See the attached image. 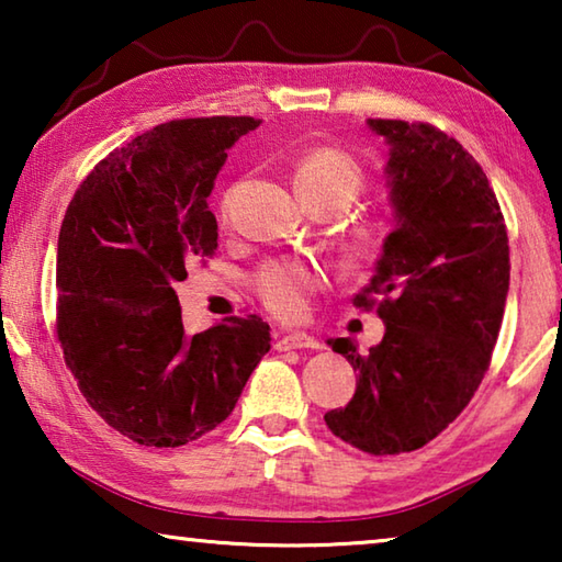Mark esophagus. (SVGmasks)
<instances>
[{
	"instance_id": "34e87169",
	"label": "esophagus",
	"mask_w": 562,
	"mask_h": 562,
	"mask_svg": "<svg viewBox=\"0 0 562 562\" xmlns=\"http://www.w3.org/2000/svg\"><path fill=\"white\" fill-rule=\"evenodd\" d=\"M322 345L304 331H288V335H280L274 339V349L278 351H290V349H319Z\"/></svg>"
}]
</instances>
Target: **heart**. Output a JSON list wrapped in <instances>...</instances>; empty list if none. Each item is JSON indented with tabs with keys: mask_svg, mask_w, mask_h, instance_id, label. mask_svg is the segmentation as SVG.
<instances>
[{
	"mask_svg": "<svg viewBox=\"0 0 562 562\" xmlns=\"http://www.w3.org/2000/svg\"><path fill=\"white\" fill-rule=\"evenodd\" d=\"M294 183L315 211H345L367 188V173L355 156L335 146L310 148L294 160ZM237 188L223 195L217 215L225 227L233 225ZM379 237L372 231H359L351 240L357 255L374 252ZM327 280V268L315 258H272L252 274V288L272 315L294 319L307 310L310 297Z\"/></svg>",
	"mask_w": 562,
	"mask_h": 562,
	"instance_id": "obj_1",
	"label": "heart"
}]
</instances>
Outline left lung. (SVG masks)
Here are the masks:
<instances>
[{"label":"left lung","instance_id":"8db88e82","mask_svg":"<svg viewBox=\"0 0 562 562\" xmlns=\"http://www.w3.org/2000/svg\"><path fill=\"white\" fill-rule=\"evenodd\" d=\"M392 146L396 227L374 278L355 297L386 331L359 355L329 339L357 374L351 402L325 414L329 431L372 456L422 449L481 386L510 280L508 231L483 168L459 140L422 121L369 119Z\"/></svg>","mask_w":562,"mask_h":562}]
</instances>
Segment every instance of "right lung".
Segmentation results:
<instances>
[{
  "mask_svg": "<svg viewBox=\"0 0 562 562\" xmlns=\"http://www.w3.org/2000/svg\"><path fill=\"white\" fill-rule=\"evenodd\" d=\"M252 116L176 119L99 160L76 188L56 252V339L66 367L111 429L176 449L233 414L270 351L258 315L188 337L176 282L213 258L207 195Z\"/></svg>",
  "mask_w": 562,
  "mask_h": 562,
  "instance_id": "right-lung-1",
  "label": "right lung"
}]
</instances>
